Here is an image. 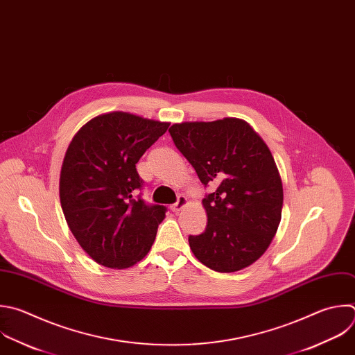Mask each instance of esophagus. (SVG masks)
Here are the masks:
<instances>
[{"mask_svg": "<svg viewBox=\"0 0 355 355\" xmlns=\"http://www.w3.org/2000/svg\"><path fill=\"white\" fill-rule=\"evenodd\" d=\"M187 203H188V199L181 195V196H178V200H177L174 205L170 206V209H171L174 213H178Z\"/></svg>", "mask_w": 355, "mask_h": 355, "instance_id": "34e87169", "label": "esophagus"}]
</instances>
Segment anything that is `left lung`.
<instances>
[{
  "label": "left lung",
  "instance_id": "obj_1",
  "mask_svg": "<svg viewBox=\"0 0 355 355\" xmlns=\"http://www.w3.org/2000/svg\"><path fill=\"white\" fill-rule=\"evenodd\" d=\"M168 132L200 182L217 187L202 200L206 230L188 239L193 255L220 273L248 268L266 252L282 220L283 184L268 145L232 116L174 124Z\"/></svg>",
  "mask_w": 355,
  "mask_h": 355
}]
</instances>
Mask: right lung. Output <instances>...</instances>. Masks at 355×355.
Returning a JSON list of instances; mask_svg holds the SVG:
<instances>
[{
  "label": "right lung",
  "instance_id": "right-lung-1",
  "mask_svg": "<svg viewBox=\"0 0 355 355\" xmlns=\"http://www.w3.org/2000/svg\"><path fill=\"white\" fill-rule=\"evenodd\" d=\"M168 125L131 112H104L87 121L67 149L61 207L78 244L101 266L131 268L153 245L166 207L133 199L144 184L135 164Z\"/></svg>",
  "mask_w": 355,
  "mask_h": 355
}]
</instances>
